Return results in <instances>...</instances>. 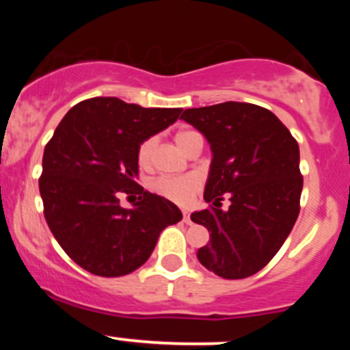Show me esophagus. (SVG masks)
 <instances>
[{
    "label": "esophagus",
    "mask_w": 350,
    "mask_h": 350,
    "mask_svg": "<svg viewBox=\"0 0 350 350\" xmlns=\"http://www.w3.org/2000/svg\"><path fill=\"white\" fill-rule=\"evenodd\" d=\"M183 222H184V224H192V220H191V212H189V211H183Z\"/></svg>",
    "instance_id": "1"
}]
</instances>
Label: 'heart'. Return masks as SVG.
I'll list each match as a JSON object with an SVG mask.
<instances>
[{
    "label": "heart",
    "mask_w": 350,
    "mask_h": 350,
    "mask_svg": "<svg viewBox=\"0 0 350 350\" xmlns=\"http://www.w3.org/2000/svg\"><path fill=\"white\" fill-rule=\"evenodd\" d=\"M199 136L198 131L194 130H179L174 135V143L178 144L180 151L186 152L192 139ZM152 150H154V139L146 138L139 143L136 150V163L142 170H148L151 164ZM199 187V179L196 176H180V178H158L151 183V189L156 194L172 200L178 204H186L192 198Z\"/></svg>",
    "instance_id": "b5f03b06"
}]
</instances>
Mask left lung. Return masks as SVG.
<instances>
[{
  "mask_svg": "<svg viewBox=\"0 0 350 350\" xmlns=\"http://www.w3.org/2000/svg\"><path fill=\"white\" fill-rule=\"evenodd\" d=\"M180 118L207 138L212 163L204 191L211 206L191 215L211 239L199 262L226 280L267 267L299 214V146L267 108L242 102L187 108ZM231 198L221 211L223 194Z\"/></svg>",
  "mask_w": 350,
  "mask_h": 350,
  "instance_id": "8db88e82",
  "label": "left lung"
}]
</instances>
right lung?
<instances>
[{
	"label": "right lung",
	"mask_w": 350,
	"mask_h": 350,
	"mask_svg": "<svg viewBox=\"0 0 350 350\" xmlns=\"http://www.w3.org/2000/svg\"><path fill=\"white\" fill-rule=\"evenodd\" d=\"M183 108H143L116 97L72 107L44 148L39 191L62 250L97 276H123L150 258L158 237L183 214L136 183L139 143L179 118ZM138 193L123 209L121 192Z\"/></svg>",
	"instance_id": "right-lung-1"
}]
</instances>
